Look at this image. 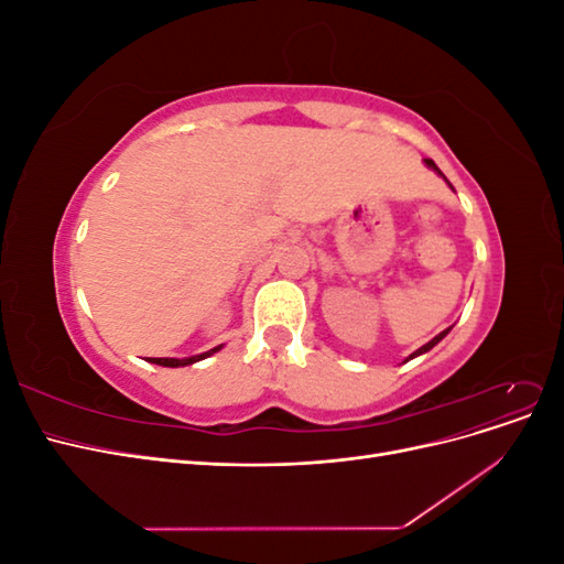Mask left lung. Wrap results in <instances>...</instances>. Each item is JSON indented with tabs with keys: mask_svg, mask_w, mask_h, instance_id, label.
<instances>
[{
	"mask_svg": "<svg viewBox=\"0 0 564 564\" xmlns=\"http://www.w3.org/2000/svg\"><path fill=\"white\" fill-rule=\"evenodd\" d=\"M425 164H429L431 169H435V172H437V174H442V172H440V169L435 166V162H433V160H425ZM447 334H449V329H445V332H442V334H437V336H435L433 340H429V344H425V346H421V348H419V350H416L414 355H409V360H412V357H416V355H421V352H429V350H431V348H433L435 344H440V340H442V338H445Z\"/></svg>",
	"mask_w": 564,
	"mask_h": 564,
	"instance_id": "left-lung-1",
	"label": "left lung"
}]
</instances>
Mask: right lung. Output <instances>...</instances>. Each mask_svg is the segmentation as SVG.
Here are the masks:
<instances>
[{"instance_id":"add662e5","label":"right lung","mask_w":564,"mask_h":564,"mask_svg":"<svg viewBox=\"0 0 564 564\" xmlns=\"http://www.w3.org/2000/svg\"><path fill=\"white\" fill-rule=\"evenodd\" d=\"M216 350H220V346H218V348H212V350H207V352H202V355H195V357H185V360H176V357H148V362L162 365V367H185V365H193V362L204 360V357L214 355Z\"/></svg>"}]
</instances>
